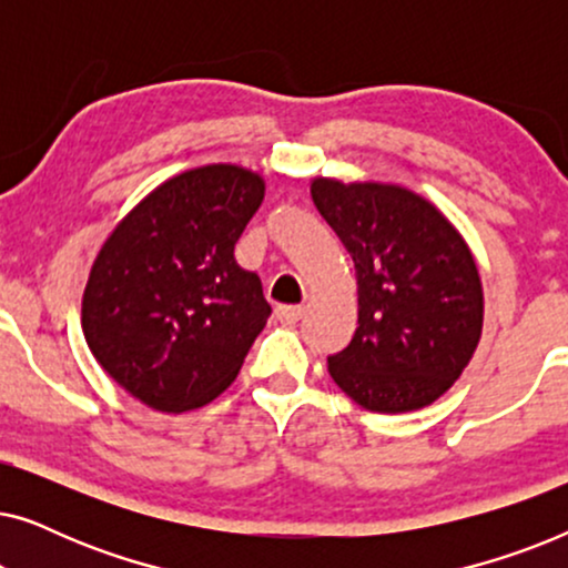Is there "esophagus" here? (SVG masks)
<instances>
[{
    "label": "esophagus",
    "mask_w": 568,
    "mask_h": 568,
    "mask_svg": "<svg viewBox=\"0 0 568 568\" xmlns=\"http://www.w3.org/2000/svg\"><path fill=\"white\" fill-rule=\"evenodd\" d=\"M302 315H305V307H300V305H278L276 307V317L286 325L300 323Z\"/></svg>",
    "instance_id": "obj_1"
}]
</instances>
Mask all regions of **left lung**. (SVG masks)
I'll return each mask as SVG.
<instances>
[{"label": "left lung", "mask_w": 568, "mask_h": 568, "mask_svg": "<svg viewBox=\"0 0 568 568\" xmlns=\"http://www.w3.org/2000/svg\"><path fill=\"white\" fill-rule=\"evenodd\" d=\"M317 212L352 255L359 317L352 344L328 356L348 398L375 414H406L445 395L484 328V290L453 222L390 183H310Z\"/></svg>", "instance_id": "left-lung-1"}]
</instances>
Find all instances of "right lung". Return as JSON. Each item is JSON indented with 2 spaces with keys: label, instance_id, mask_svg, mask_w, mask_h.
Listing matches in <instances>:
<instances>
[{
  "label": "right lung",
  "instance_id": "add662e5",
  "mask_svg": "<svg viewBox=\"0 0 568 568\" xmlns=\"http://www.w3.org/2000/svg\"><path fill=\"white\" fill-rule=\"evenodd\" d=\"M266 183L240 165L185 170L139 201L100 247L82 294L92 356L162 414L212 403L243 367L271 305L235 261Z\"/></svg>",
  "mask_w": 568,
  "mask_h": 568
}]
</instances>
